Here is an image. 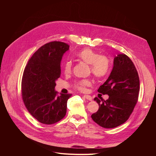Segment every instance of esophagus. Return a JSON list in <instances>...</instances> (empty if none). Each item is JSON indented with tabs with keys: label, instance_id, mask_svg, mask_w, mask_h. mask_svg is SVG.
Returning <instances> with one entry per match:
<instances>
[{
	"label": "esophagus",
	"instance_id": "esophagus-1",
	"mask_svg": "<svg viewBox=\"0 0 156 156\" xmlns=\"http://www.w3.org/2000/svg\"><path fill=\"white\" fill-rule=\"evenodd\" d=\"M84 97L87 100H89V101H92V98L91 96H89V95H84Z\"/></svg>",
	"mask_w": 156,
	"mask_h": 156
}]
</instances>
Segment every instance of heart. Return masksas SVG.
Wrapping results in <instances>:
<instances>
[{
  "label": "heart",
  "mask_w": 156,
  "mask_h": 156,
  "mask_svg": "<svg viewBox=\"0 0 156 156\" xmlns=\"http://www.w3.org/2000/svg\"><path fill=\"white\" fill-rule=\"evenodd\" d=\"M77 57L85 63L90 64V72L94 77L98 79L105 77L110 69V60L107 56L101 55L90 48H85L77 54ZM72 68V62L68 60L64 64L63 69L66 74L71 72ZM90 79H82L75 82V88L79 91L84 92L87 87L91 85Z\"/></svg>",
  "instance_id": "heart-1"
}]
</instances>
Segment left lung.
I'll use <instances>...</instances> for the list:
<instances>
[{
	"mask_svg": "<svg viewBox=\"0 0 156 156\" xmlns=\"http://www.w3.org/2000/svg\"><path fill=\"white\" fill-rule=\"evenodd\" d=\"M139 89V77L133 62L126 55H118L109 77L98 90L99 93L109 97L107 100L94 98L99 109L92 115V120L105 128L124 124L136 104Z\"/></svg>",
	"mask_w": 156,
	"mask_h": 156,
	"instance_id": "left-lung-1",
	"label": "left lung"
}]
</instances>
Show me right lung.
<instances>
[{
	"instance_id": "obj_1",
	"label": "right lung",
	"mask_w": 156,
	"mask_h": 156,
	"mask_svg": "<svg viewBox=\"0 0 156 156\" xmlns=\"http://www.w3.org/2000/svg\"><path fill=\"white\" fill-rule=\"evenodd\" d=\"M67 44L51 41L41 46L29 59L23 72L22 98L30 114L41 124H53L66 114L71 94L57 95L56 81L60 77V62L69 49Z\"/></svg>"
}]
</instances>
